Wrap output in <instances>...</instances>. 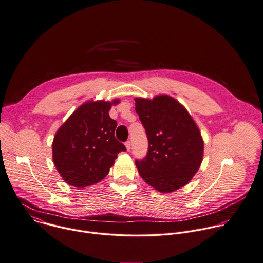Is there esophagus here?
Instances as JSON below:
<instances>
[{
	"mask_svg": "<svg viewBox=\"0 0 263 263\" xmlns=\"http://www.w3.org/2000/svg\"><path fill=\"white\" fill-rule=\"evenodd\" d=\"M125 146H126L127 151L129 152V151L131 149V142H130V141H126V142H125Z\"/></svg>",
	"mask_w": 263,
	"mask_h": 263,
	"instance_id": "esophagus-1",
	"label": "esophagus"
}]
</instances>
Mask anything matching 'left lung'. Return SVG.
Listing matches in <instances>:
<instances>
[{"mask_svg": "<svg viewBox=\"0 0 263 263\" xmlns=\"http://www.w3.org/2000/svg\"><path fill=\"white\" fill-rule=\"evenodd\" d=\"M134 100L148 139L146 157L135 162L140 176L163 194L183 187L198 172L204 157V140L197 123L170 95Z\"/></svg>", "mask_w": 263, "mask_h": 263, "instance_id": "8db88e82", "label": "left lung"}]
</instances>
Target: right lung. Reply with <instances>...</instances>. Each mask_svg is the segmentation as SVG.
<instances>
[{
    "instance_id": "add662e5",
    "label": "right lung",
    "mask_w": 263,
    "mask_h": 263,
    "mask_svg": "<svg viewBox=\"0 0 263 263\" xmlns=\"http://www.w3.org/2000/svg\"><path fill=\"white\" fill-rule=\"evenodd\" d=\"M111 101L90 99L59 127L52 142L53 163L62 179L78 189L101 181L126 147L115 137L117 122L109 117Z\"/></svg>"
}]
</instances>
